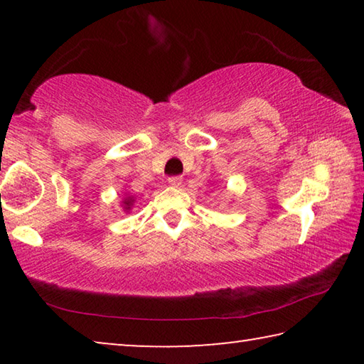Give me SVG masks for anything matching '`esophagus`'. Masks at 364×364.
Instances as JSON below:
<instances>
[{"mask_svg": "<svg viewBox=\"0 0 364 364\" xmlns=\"http://www.w3.org/2000/svg\"><path fill=\"white\" fill-rule=\"evenodd\" d=\"M181 181H183V178L180 176V175H176V176H171L170 180H168V183H170V186H175V188H178L181 184Z\"/></svg>", "mask_w": 364, "mask_h": 364, "instance_id": "esophagus-1", "label": "esophagus"}]
</instances>
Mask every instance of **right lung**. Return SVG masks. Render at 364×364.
<instances>
[{"instance_id":"obj_1","label":"right lung","mask_w":364,"mask_h":364,"mask_svg":"<svg viewBox=\"0 0 364 364\" xmlns=\"http://www.w3.org/2000/svg\"><path fill=\"white\" fill-rule=\"evenodd\" d=\"M123 205H125V210H130L133 205V197H127V199L123 200Z\"/></svg>"}]
</instances>
